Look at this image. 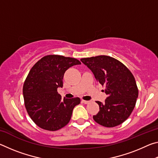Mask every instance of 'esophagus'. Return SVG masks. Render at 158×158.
<instances>
[{"instance_id": "obj_1", "label": "esophagus", "mask_w": 158, "mask_h": 158, "mask_svg": "<svg viewBox=\"0 0 158 158\" xmlns=\"http://www.w3.org/2000/svg\"><path fill=\"white\" fill-rule=\"evenodd\" d=\"M81 102L84 104H89V103L90 102V101H87V100H82Z\"/></svg>"}]
</instances>
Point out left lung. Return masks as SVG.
<instances>
[{
	"label": "left lung",
	"mask_w": 158,
	"mask_h": 158,
	"mask_svg": "<svg viewBox=\"0 0 158 158\" xmlns=\"http://www.w3.org/2000/svg\"><path fill=\"white\" fill-rule=\"evenodd\" d=\"M81 61L105 85L107 95L105 103L96 102L100 111L93 116L94 121L106 127L123 123L130 116L138 98V88L132 73L119 60L108 56L84 58Z\"/></svg>",
	"instance_id": "left-lung-1"
}]
</instances>
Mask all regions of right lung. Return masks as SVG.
<instances>
[{
	"instance_id": "right-lung-1",
	"label": "right lung",
	"mask_w": 158,
	"mask_h": 158,
	"mask_svg": "<svg viewBox=\"0 0 158 158\" xmlns=\"http://www.w3.org/2000/svg\"><path fill=\"white\" fill-rule=\"evenodd\" d=\"M80 64L74 58L48 55L31 68L23 84V95L26 111L37 126L56 131L70 121L74 107L81 100L79 98L62 100L57 89L63 87L67 69Z\"/></svg>"
}]
</instances>
